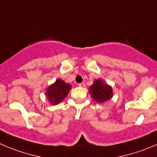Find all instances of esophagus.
Returning a JSON list of instances; mask_svg holds the SVG:
<instances>
[{"mask_svg":"<svg viewBox=\"0 0 157 157\" xmlns=\"http://www.w3.org/2000/svg\"><path fill=\"white\" fill-rule=\"evenodd\" d=\"M78 85H79V87H85V83H79Z\"/></svg>","mask_w":157,"mask_h":157,"instance_id":"1","label":"esophagus"}]
</instances>
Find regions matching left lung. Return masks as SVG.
I'll return each instance as SVG.
<instances>
[{"label":"left lung","mask_w":157,"mask_h":157,"mask_svg":"<svg viewBox=\"0 0 157 157\" xmlns=\"http://www.w3.org/2000/svg\"><path fill=\"white\" fill-rule=\"evenodd\" d=\"M92 98L98 103L107 101L112 97V87L105 84L101 80H96L89 90Z\"/></svg>","instance_id":"obj_1"}]
</instances>
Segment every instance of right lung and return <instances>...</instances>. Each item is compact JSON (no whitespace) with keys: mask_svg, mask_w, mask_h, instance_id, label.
Returning a JSON list of instances; mask_svg holds the SVG:
<instances>
[{"mask_svg":"<svg viewBox=\"0 0 157 157\" xmlns=\"http://www.w3.org/2000/svg\"><path fill=\"white\" fill-rule=\"evenodd\" d=\"M71 89V85L66 83L62 80H56L55 83L51 85L46 90V96L52 105H57L68 94Z\"/></svg>","mask_w":157,"mask_h":157,"instance_id":"right-lung-1","label":"right lung"}]
</instances>
